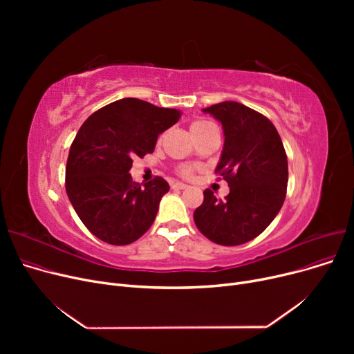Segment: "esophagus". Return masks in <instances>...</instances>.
I'll use <instances>...</instances> for the list:
<instances>
[{"instance_id":"obj_1","label":"esophagus","mask_w":354,"mask_h":354,"mask_svg":"<svg viewBox=\"0 0 354 354\" xmlns=\"http://www.w3.org/2000/svg\"><path fill=\"white\" fill-rule=\"evenodd\" d=\"M172 188L174 189H187L188 185L187 183H182V182H174L172 183Z\"/></svg>"}]
</instances>
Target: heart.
Segmentation results:
<instances>
[{"instance_id": "b5f03b06", "label": "heart", "mask_w": 354, "mask_h": 354, "mask_svg": "<svg viewBox=\"0 0 354 354\" xmlns=\"http://www.w3.org/2000/svg\"><path fill=\"white\" fill-rule=\"evenodd\" d=\"M212 126H214V123L209 122V120H207V119H195V120L191 123V132H192V135H194V138H195V136H198V135L205 132V130H208V129L212 127ZM160 139H162V136H160ZM179 172H180V175H183V176H191V175H192V167L183 166V167H180Z\"/></svg>"}]
</instances>
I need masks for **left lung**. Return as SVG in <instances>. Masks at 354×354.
<instances>
[{
  "mask_svg": "<svg viewBox=\"0 0 354 354\" xmlns=\"http://www.w3.org/2000/svg\"><path fill=\"white\" fill-rule=\"evenodd\" d=\"M205 111L224 129V151L215 174L228 182L230 194L222 201L211 189L203 191L194 221L215 244H245L283 207L288 182L286 149L271 120L245 104L222 102Z\"/></svg>",
  "mask_w": 354,
  "mask_h": 354,
  "instance_id": "8db88e82",
  "label": "left lung"
}]
</instances>
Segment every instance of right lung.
Masks as SVG:
<instances>
[{"instance_id":"add662e5","label":"right lung","mask_w":354,"mask_h":354,"mask_svg":"<svg viewBox=\"0 0 354 354\" xmlns=\"http://www.w3.org/2000/svg\"><path fill=\"white\" fill-rule=\"evenodd\" d=\"M180 111L135 97L90 115L74 138L66 165V191L84 227L111 245L139 239L156 218L169 183L155 176L145 185L129 171L133 158L152 153L158 136Z\"/></svg>"}]
</instances>
